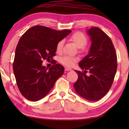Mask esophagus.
<instances>
[{
	"instance_id": "obj_1",
	"label": "esophagus",
	"mask_w": 129,
	"mask_h": 129,
	"mask_svg": "<svg viewBox=\"0 0 129 129\" xmlns=\"http://www.w3.org/2000/svg\"><path fill=\"white\" fill-rule=\"evenodd\" d=\"M65 71H66V72H68V71H70V70H72V69H70V68H65Z\"/></svg>"
}]
</instances>
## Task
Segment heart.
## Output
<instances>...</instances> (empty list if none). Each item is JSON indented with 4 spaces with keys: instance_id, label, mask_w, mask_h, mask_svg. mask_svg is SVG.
I'll list each match as a JSON object with an SVG mask.
<instances>
[{
    "instance_id": "b5f03b06",
    "label": "heart",
    "mask_w": 129,
    "mask_h": 129,
    "mask_svg": "<svg viewBox=\"0 0 129 129\" xmlns=\"http://www.w3.org/2000/svg\"><path fill=\"white\" fill-rule=\"evenodd\" d=\"M70 40L76 45L78 48L83 49L84 46L87 43V38L84 33L82 32H76L70 38ZM63 46V41L60 40L56 45V50L57 53H60L62 50ZM77 59L69 56H65L60 59V62L64 66L68 67H72L75 66L77 62Z\"/></svg>"
}]
</instances>
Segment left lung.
Returning <instances> with one entry per match:
<instances>
[{
	"label": "left lung",
	"instance_id": "8db88e82",
	"mask_svg": "<svg viewBox=\"0 0 129 129\" xmlns=\"http://www.w3.org/2000/svg\"><path fill=\"white\" fill-rule=\"evenodd\" d=\"M91 46L89 52L79 63L84 72L75 70L78 79L73 84L79 96L89 101L103 98L113 82L117 70V56L110 38L99 28L87 30ZM88 70L91 73L85 75Z\"/></svg>",
	"mask_w": 129,
	"mask_h": 129
}]
</instances>
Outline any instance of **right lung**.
<instances>
[{
	"label": "right lung",
	"mask_w": 129,
	"mask_h": 129,
	"mask_svg": "<svg viewBox=\"0 0 129 129\" xmlns=\"http://www.w3.org/2000/svg\"><path fill=\"white\" fill-rule=\"evenodd\" d=\"M71 32L69 30L58 31L35 26L21 37L16 49L13 68L17 87L26 99L36 102L45 98L63 75L62 65L54 63L48 69L42 63L43 60H53L57 43Z\"/></svg>",
	"instance_id": "1"
}]
</instances>
